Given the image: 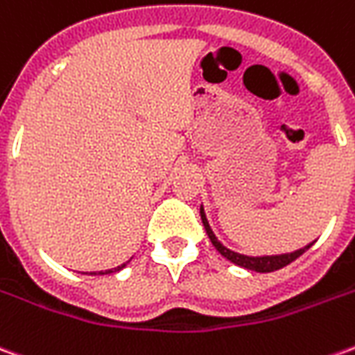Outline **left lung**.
Returning <instances> with one entry per match:
<instances>
[{
	"label": "left lung",
	"instance_id": "left-lung-1",
	"mask_svg": "<svg viewBox=\"0 0 355 355\" xmlns=\"http://www.w3.org/2000/svg\"><path fill=\"white\" fill-rule=\"evenodd\" d=\"M200 213H201V223H203V226H205V232H207L209 239H211V243L215 245L216 251L223 254L224 259H228L230 262H234V264H238V266L241 268H247V270H253V272H274V270H279V268L291 264L295 259H298L300 254L312 247V243H310V245L302 247V249H298V251H295V253L275 254V257H245V254L234 253V251L226 249V247H224L223 243L215 238V234H213V230H211V226H209L207 223V218H205L203 207L200 209Z\"/></svg>",
	"mask_w": 355,
	"mask_h": 355
}]
</instances>
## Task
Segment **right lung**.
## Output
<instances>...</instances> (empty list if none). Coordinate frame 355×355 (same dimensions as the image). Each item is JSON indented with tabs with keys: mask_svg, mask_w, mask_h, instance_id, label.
Wrapping results in <instances>:
<instances>
[{
	"mask_svg": "<svg viewBox=\"0 0 355 355\" xmlns=\"http://www.w3.org/2000/svg\"><path fill=\"white\" fill-rule=\"evenodd\" d=\"M125 264H121V266H117V268H112V270H106V272H98V274H112V272H117V270H121Z\"/></svg>",
	"mask_w": 355,
	"mask_h": 355,
	"instance_id": "obj_1",
	"label": "right lung"
}]
</instances>
